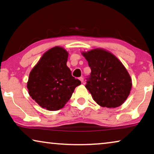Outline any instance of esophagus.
Segmentation results:
<instances>
[{
  "label": "esophagus",
  "mask_w": 154,
  "mask_h": 154,
  "mask_svg": "<svg viewBox=\"0 0 154 154\" xmlns=\"http://www.w3.org/2000/svg\"><path fill=\"white\" fill-rule=\"evenodd\" d=\"M79 80L81 81V83H83V82H84V79H83V77H80Z\"/></svg>",
  "instance_id": "1"
}]
</instances>
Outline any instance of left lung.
Here are the masks:
<instances>
[{
  "instance_id": "1",
  "label": "left lung",
  "mask_w": 154,
  "mask_h": 154,
  "mask_svg": "<svg viewBox=\"0 0 154 154\" xmlns=\"http://www.w3.org/2000/svg\"><path fill=\"white\" fill-rule=\"evenodd\" d=\"M83 55L88 62L91 73L85 88L100 106L116 108L123 104L129 95L132 79L123 64L110 52L94 49Z\"/></svg>"
}]
</instances>
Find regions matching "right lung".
I'll list each match as a JSON object with an SVG mask.
<instances>
[{"mask_svg": "<svg viewBox=\"0 0 154 154\" xmlns=\"http://www.w3.org/2000/svg\"><path fill=\"white\" fill-rule=\"evenodd\" d=\"M68 52L54 47L42 56L29 74V95L40 106L49 111L62 109L81 82L71 75L66 66Z\"/></svg>", "mask_w": 154, "mask_h": 154, "instance_id": "1", "label": "right lung"}]
</instances>
